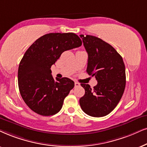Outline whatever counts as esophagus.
<instances>
[{
  "label": "esophagus",
  "instance_id": "34e87169",
  "mask_svg": "<svg viewBox=\"0 0 147 147\" xmlns=\"http://www.w3.org/2000/svg\"><path fill=\"white\" fill-rule=\"evenodd\" d=\"M75 86L77 87H79L80 86V83H78V82H75Z\"/></svg>",
  "mask_w": 147,
  "mask_h": 147
}]
</instances>
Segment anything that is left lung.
<instances>
[{
	"label": "left lung",
	"mask_w": 147,
	"mask_h": 147,
	"mask_svg": "<svg viewBox=\"0 0 147 147\" xmlns=\"http://www.w3.org/2000/svg\"><path fill=\"white\" fill-rule=\"evenodd\" d=\"M88 54L87 72L98 84L81 83L85 95L80 98L82 110L90 116L100 117L109 114L120 101L125 87V68L123 58L111 45L91 35H80Z\"/></svg>",
	"instance_id": "obj_1"
}]
</instances>
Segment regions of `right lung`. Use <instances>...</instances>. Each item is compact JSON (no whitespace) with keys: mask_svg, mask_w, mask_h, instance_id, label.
<instances>
[{"mask_svg":"<svg viewBox=\"0 0 147 147\" xmlns=\"http://www.w3.org/2000/svg\"><path fill=\"white\" fill-rule=\"evenodd\" d=\"M82 45L75 33H49L38 38L24 53L18 68V86L24 101L42 116L56 114L75 86L67 77L54 80L51 67L63 52Z\"/></svg>","mask_w":147,"mask_h":147,"instance_id":"obj_1","label":"right lung"}]
</instances>
